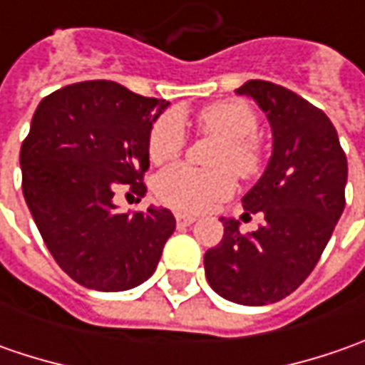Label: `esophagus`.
I'll return each mask as SVG.
<instances>
[{
    "mask_svg": "<svg viewBox=\"0 0 365 365\" xmlns=\"http://www.w3.org/2000/svg\"><path fill=\"white\" fill-rule=\"evenodd\" d=\"M195 223V217L190 215H176V225L178 227H187V225H192Z\"/></svg>",
    "mask_w": 365,
    "mask_h": 365,
    "instance_id": "esophagus-1",
    "label": "esophagus"
}]
</instances>
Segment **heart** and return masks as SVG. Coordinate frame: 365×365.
Masks as SVG:
<instances>
[{"mask_svg":"<svg viewBox=\"0 0 365 365\" xmlns=\"http://www.w3.org/2000/svg\"><path fill=\"white\" fill-rule=\"evenodd\" d=\"M205 133L221 140L213 154L215 170H197L187 164H175L162 170L154 192L158 201L182 213H203L235 190L240 178H254L264 166V150L254 138L258 132V113L245 101L232 99L207 106L199 113ZM185 148V128L180 118L168 111L154 121L148 135V156L154 164L173 160Z\"/></svg>","mask_w":365,"mask_h":365,"instance_id":"b5f03b06","label":"heart"}]
</instances>
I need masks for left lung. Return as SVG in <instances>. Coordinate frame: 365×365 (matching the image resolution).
I'll return each mask as SVG.
<instances>
[{
  "mask_svg": "<svg viewBox=\"0 0 365 365\" xmlns=\"http://www.w3.org/2000/svg\"><path fill=\"white\" fill-rule=\"evenodd\" d=\"M237 95L256 99L272 125L274 150L256 187L242 199L264 213L256 232L223 221V240L205 252L211 288L227 301L259 307L294 292L313 272L345 207L347 158L329 118L270 81H247Z\"/></svg>",
  "mask_w": 365,
  "mask_h": 365,
  "instance_id": "8db88e82",
  "label": "left lung"
}]
</instances>
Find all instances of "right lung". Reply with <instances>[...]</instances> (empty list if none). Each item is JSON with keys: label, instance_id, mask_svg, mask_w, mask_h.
Here are the masks:
<instances>
[{"label": "right lung", "instance_id": "obj_1", "mask_svg": "<svg viewBox=\"0 0 365 365\" xmlns=\"http://www.w3.org/2000/svg\"><path fill=\"white\" fill-rule=\"evenodd\" d=\"M168 101L113 81L50 93L21 142V190L56 264L75 282L118 292L148 280L176 227L168 209L118 213L113 195L144 197L148 135Z\"/></svg>", "mask_w": 365, "mask_h": 365}]
</instances>
